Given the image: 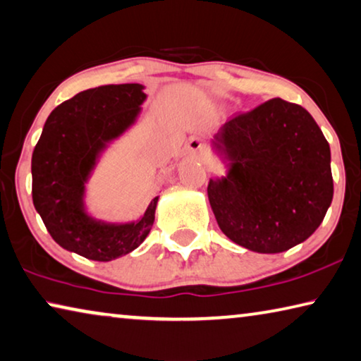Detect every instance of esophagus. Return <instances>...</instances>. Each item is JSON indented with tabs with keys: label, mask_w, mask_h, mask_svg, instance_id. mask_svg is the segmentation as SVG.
<instances>
[{
	"label": "esophagus",
	"mask_w": 361,
	"mask_h": 361,
	"mask_svg": "<svg viewBox=\"0 0 361 361\" xmlns=\"http://www.w3.org/2000/svg\"><path fill=\"white\" fill-rule=\"evenodd\" d=\"M188 149H190V152H192V154H201L204 151V146L197 138H191L190 141H188Z\"/></svg>",
	"instance_id": "obj_1"
}]
</instances>
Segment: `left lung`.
Segmentation results:
<instances>
[{
	"label": "left lung",
	"instance_id": "left-lung-1",
	"mask_svg": "<svg viewBox=\"0 0 361 361\" xmlns=\"http://www.w3.org/2000/svg\"><path fill=\"white\" fill-rule=\"evenodd\" d=\"M210 145L226 175L210 178L209 202L233 243L278 254L322 225L334 194L331 149L304 107L270 99L233 117Z\"/></svg>",
	"mask_w": 361,
	"mask_h": 361
}]
</instances>
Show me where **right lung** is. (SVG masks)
<instances>
[{
  "label": "right lung",
  "mask_w": 361,
  "mask_h": 361,
  "mask_svg": "<svg viewBox=\"0 0 361 361\" xmlns=\"http://www.w3.org/2000/svg\"><path fill=\"white\" fill-rule=\"evenodd\" d=\"M140 83L82 91L49 114L32 156V197L51 238L71 252L96 262L130 254L149 234L159 197L136 221L91 216L85 192L102 152L130 130L146 101Z\"/></svg>",
  "instance_id": "obj_1"
}]
</instances>
